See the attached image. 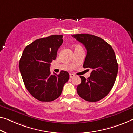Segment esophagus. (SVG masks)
Returning a JSON list of instances; mask_svg holds the SVG:
<instances>
[{"label": "esophagus", "instance_id": "obj_1", "mask_svg": "<svg viewBox=\"0 0 133 133\" xmlns=\"http://www.w3.org/2000/svg\"><path fill=\"white\" fill-rule=\"evenodd\" d=\"M75 76V75L74 74H69V77H70V78H72V77H74Z\"/></svg>", "mask_w": 133, "mask_h": 133}]
</instances>
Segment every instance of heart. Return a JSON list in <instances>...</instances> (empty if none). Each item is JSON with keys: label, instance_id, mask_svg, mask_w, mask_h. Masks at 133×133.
<instances>
[{"label": "heart", "instance_id": "b5f03b06", "mask_svg": "<svg viewBox=\"0 0 133 133\" xmlns=\"http://www.w3.org/2000/svg\"><path fill=\"white\" fill-rule=\"evenodd\" d=\"M78 48H81V47L80 46H79V45L75 46V47H74V50H75V49H78Z\"/></svg>", "mask_w": 133, "mask_h": 133}]
</instances>
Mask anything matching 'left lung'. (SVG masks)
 Masks as SVG:
<instances>
[{
  "label": "left lung",
  "mask_w": 133,
  "mask_h": 133,
  "mask_svg": "<svg viewBox=\"0 0 133 133\" xmlns=\"http://www.w3.org/2000/svg\"><path fill=\"white\" fill-rule=\"evenodd\" d=\"M85 46L87 50L83 67L90 68V76H80L81 83L77 91L88 102H97L107 96L115 83L118 65L112 46L99 37L89 34L72 36Z\"/></svg>",
  "instance_id": "1"
}]
</instances>
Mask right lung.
<instances>
[{
	"mask_svg": "<svg viewBox=\"0 0 133 133\" xmlns=\"http://www.w3.org/2000/svg\"><path fill=\"white\" fill-rule=\"evenodd\" d=\"M63 36L52 35L26 46L19 61V70L26 89L35 99L51 102L60 96L69 75L65 71L50 74V63L56 58Z\"/></svg>",
	"mask_w": 133,
	"mask_h": 133,
	"instance_id": "add662e5",
	"label": "right lung"
}]
</instances>
